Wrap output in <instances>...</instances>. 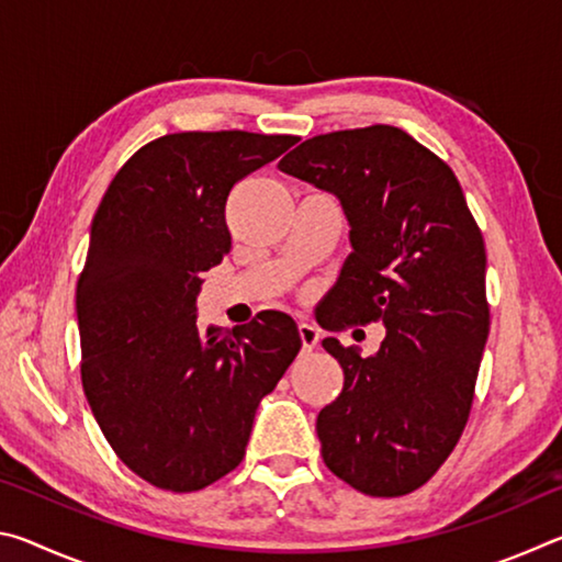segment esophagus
<instances>
[{
	"mask_svg": "<svg viewBox=\"0 0 562 562\" xmlns=\"http://www.w3.org/2000/svg\"><path fill=\"white\" fill-rule=\"evenodd\" d=\"M300 339H302V351H312L319 345V329L310 322H300Z\"/></svg>",
	"mask_w": 562,
	"mask_h": 562,
	"instance_id": "esophagus-1",
	"label": "esophagus"
}]
</instances>
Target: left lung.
I'll return each mask as SVG.
<instances>
[{"mask_svg": "<svg viewBox=\"0 0 562 562\" xmlns=\"http://www.w3.org/2000/svg\"><path fill=\"white\" fill-rule=\"evenodd\" d=\"M278 168L337 195L349 221L327 325L386 327L372 357L322 339L345 369L341 394L317 416L322 459L367 496H406L469 422L488 339L483 235L453 170L402 128L325 133Z\"/></svg>", "mask_w": 562, "mask_h": 562, "instance_id": "left-lung-1", "label": "left lung"}]
</instances>
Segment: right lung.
<instances>
[{"mask_svg":"<svg viewBox=\"0 0 562 562\" xmlns=\"http://www.w3.org/2000/svg\"><path fill=\"white\" fill-rule=\"evenodd\" d=\"M297 136L168 133L113 176L76 284L83 394L103 436L150 486L190 493L243 461L252 418L302 347L294 319L260 312L198 327L201 272L231 252L233 186Z\"/></svg>","mask_w":562,"mask_h":562,"instance_id":"1","label":"right lung"}]
</instances>
